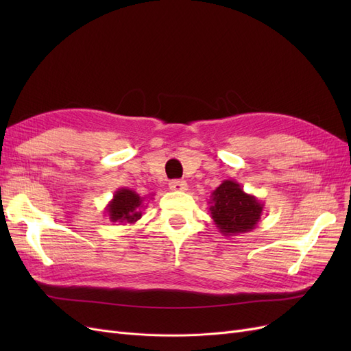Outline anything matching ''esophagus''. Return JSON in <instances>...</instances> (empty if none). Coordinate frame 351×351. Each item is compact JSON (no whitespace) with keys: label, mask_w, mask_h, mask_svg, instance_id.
Masks as SVG:
<instances>
[{"label":"esophagus","mask_w":351,"mask_h":351,"mask_svg":"<svg viewBox=\"0 0 351 351\" xmlns=\"http://www.w3.org/2000/svg\"><path fill=\"white\" fill-rule=\"evenodd\" d=\"M169 189L174 190V192H186L187 183L183 182V180H171L169 182Z\"/></svg>","instance_id":"obj_1"}]
</instances>
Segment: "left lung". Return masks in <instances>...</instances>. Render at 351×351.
<instances>
[{
	"instance_id": "8db88e82",
	"label": "left lung",
	"mask_w": 351,
	"mask_h": 351,
	"mask_svg": "<svg viewBox=\"0 0 351 351\" xmlns=\"http://www.w3.org/2000/svg\"><path fill=\"white\" fill-rule=\"evenodd\" d=\"M209 212L214 224L224 236L244 234L256 228L263 204L244 192L236 180H224L210 195Z\"/></svg>"
}]
</instances>
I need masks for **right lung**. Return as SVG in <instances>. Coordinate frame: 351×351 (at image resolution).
I'll return each mask as SVG.
<instances>
[{
	"label": "right lung",
	"mask_w": 351,
	"mask_h": 351,
	"mask_svg": "<svg viewBox=\"0 0 351 351\" xmlns=\"http://www.w3.org/2000/svg\"><path fill=\"white\" fill-rule=\"evenodd\" d=\"M145 197L139 196L133 190L121 187L117 192H114L112 199L105 206V212H107L111 222H119V224L123 226L134 224L142 217V208L145 205Z\"/></svg>",
	"instance_id": "1"
}]
</instances>
